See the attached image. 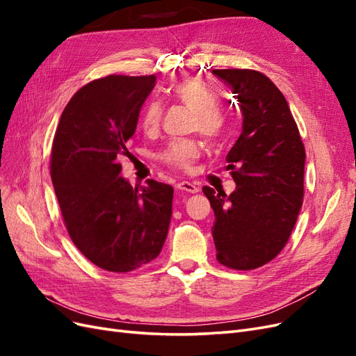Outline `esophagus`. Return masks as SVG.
<instances>
[{
	"mask_svg": "<svg viewBox=\"0 0 356 356\" xmlns=\"http://www.w3.org/2000/svg\"><path fill=\"white\" fill-rule=\"evenodd\" d=\"M175 187L181 191H187V193H197L199 191V187L196 184H191V182H188V181H181Z\"/></svg>",
	"mask_w": 356,
	"mask_h": 356,
	"instance_id": "obj_1",
	"label": "esophagus"
}]
</instances>
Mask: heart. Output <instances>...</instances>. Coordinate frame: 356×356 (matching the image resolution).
Instances as JSON below:
<instances>
[{
    "label": "heart",
    "instance_id": "heart-1",
    "mask_svg": "<svg viewBox=\"0 0 356 356\" xmlns=\"http://www.w3.org/2000/svg\"><path fill=\"white\" fill-rule=\"evenodd\" d=\"M174 101L187 106L195 113L193 129L197 131L209 144H217L225 132V117L217 110L218 96L207 84L196 79H187L179 81L169 92ZM161 120V106L159 102H148L141 115V126L144 131L153 132L159 127ZM200 156V145L191 139H179L170 143L160 154L163 163L177 168L188 169L193 161Z\"/></svg>",
    "mask_w": 356,
    "mask_h": 356
}]
</instances>
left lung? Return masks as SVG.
<instances>
[{"instance_id": "1", "label": "left lung", "mask_w": 356, "mask_h": 356, "mask_svg": "<svg viewBox=\"0 0 356 356\" xmlns=\"http://www.w3.org/2000/svg\"><path fill=\"white\" fill-rule=\"evenodd\" d=\"M232 89L242 134L227 157L230 196L204 186L215 213L217 260L234 270L261 267L284 250L303 204L305 145L282 92L254 70H212ZM232 104V101H230Z\"/></svg>"}]
</instances>
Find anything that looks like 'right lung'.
Wrapping results in <instances>:
<instances>
[{
  "mask_svg": "<svg viewBox=\"0 0 356 356\" xmlns=\"http://www.w3.org/2000/svg\"><path fill=\"white\" fill-rule=\"evenodd\" d=\"M154 75H108L75 93L53 139L50 175L65 227L89 261L126 273L153 261L166 241L174 188L120 177Z\"/></svg>",
  "mask_w": 356,
  "mask_h": 356,
  "instance_id": "add662e5",
  "label": "right lung"
}]
</instances>
